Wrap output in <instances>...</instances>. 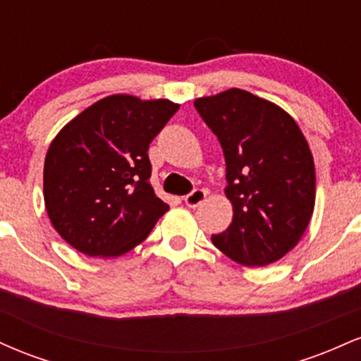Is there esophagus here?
Returning <instances> with one entry per match:
<instances>
[{
  "instance_id": "esophagus-1",
  "label": "esophagus",
  "mask_w": 361,
  "mask_h": 361,
  "mask_svg": "<svg viewBox=\"0 0 361 361\" xmlns=\"http://www.w3.org/2000/svg\"><path fill=\"white\" fill-rule=\"evenodd\" d=\"M205 197H207V190L197 188V190H193L192 193L186 195L183 200H185V204L188 205V207H198V205L202 204V202L205 200Z\"/></svg>"
}]
</instances>
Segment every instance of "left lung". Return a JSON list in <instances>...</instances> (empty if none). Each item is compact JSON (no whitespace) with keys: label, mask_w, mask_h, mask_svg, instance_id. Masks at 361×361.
<instances>
[{"label":"left lung","mask_w":361,"mask_h":361,"mask_svg":"<svg viewBox=\"0 0 361 361\" xmlns=\"http://www.w3.org/2000/svg\"><path fill=\"white\" fill-rule=\"evenodd\" d=\"M226 159L231 226L212 235L224 255L264 267L295 247L316 202V171L307 140L280 106L250 91L227 90L195 100Z\"/></svg>","instance_id":"left-lung-1"}]
</instances>
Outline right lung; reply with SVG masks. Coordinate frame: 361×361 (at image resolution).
Returning <instances> with one entry per match:
<instances>
[{
    "mask_svg": "<svg viewBox=\"0 0 361 361\" xmlns=\"http://www.w3.org/2000/svg\"><path fill=\"white\" fill-rule=\"evenodd\" d=\"M180 105L114 94L52 140L44 200L54 229L78 251L114 258L147 238L169 207L156 197L147 149Z\"/></svg>",
    "mask_w": 361,
    "mask_h": 361,
    "instance_id": "obj_1",
    "label": "right lung"
}]
</instances>
